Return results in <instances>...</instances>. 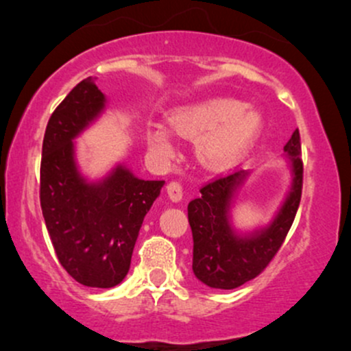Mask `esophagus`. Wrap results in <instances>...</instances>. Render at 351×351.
Returning <instances> with one entry per match:
<instances>
[{
    "label": "esophagus",
    "instance_id": "obj_1",
    "mask_svg": "<svg viewBox=\"0 0 351 351\" xmlns=\"http://www.w3.org/2000/svg\"><path fill=\"white\" fill-rule=\"evenodd\" d=\"M167 193H168V198H170L173 203H178L183 198V189H181V184L178 181H171L170 184L167 186Z\"/></svg>",
    "mask_w": 351,
    "mask_h": 351
}]
</instances>
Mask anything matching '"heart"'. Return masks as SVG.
<instances>
[{"label": "heart", "mask_w": 351, "mask_h": 351, "mask_svg": "<svg viewBox=\"0 0 351 351\" xmlns=\"http://www.w3.org/2000/svg\"><path fill=\"white\" fill-rule=\"evenodd\" d=\"M168 120L176 134L186 138L201 136L196 155L211 170H223L234 163L263 127V114L234 97H209L186 104L175 108ZM145 138L156 156L175 152V140L163 123L148 125Z\"/></svg>", "instance_id": "heart-1"}]
</instances>
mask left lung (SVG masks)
Wrapping results in <instances>:
<instances>
[{
	"label": "left lung",
	"mask_w": 351,
	"mask_h": 351,
	"mask_svg": "<svg viewBox=\"0 0 351 351\" xmlns=\"http://www.w3.org/2000/svg\"><path fill=\"white\" fill-rule=\"evenodd\" d=\"M291 183L276 215L267 224L241 229L234 224L232 208L251 170H234L217 176L199 189V198L188 204L193 232V274L211 289L239 287L264 271L279 251L302 195L300 135L295 130L284 147Z\"/></svg>",
	"instance_id": "left-lung-1"
}]
</instances>
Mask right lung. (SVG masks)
<instances>
[{
	"mask_svg": "<svg viewBox=\"0 0 351 351\" xmlns=\"http://www.w3.org/2000/svg\"><path fill=\"white\" fill-rule=\"evenodd\" d=\"M94 79L79 82L47 122L41 160V208L56 256L79 284L110 289L128 274L138 231L165 181L142 180L125 162L88 178L79 138L107 110Z\"/></svg>",
	"mask_w": 351,
	"mask_h": 351,
	"instance_id": "obj_1",
	"label": "right lung"
}]
</instances>
